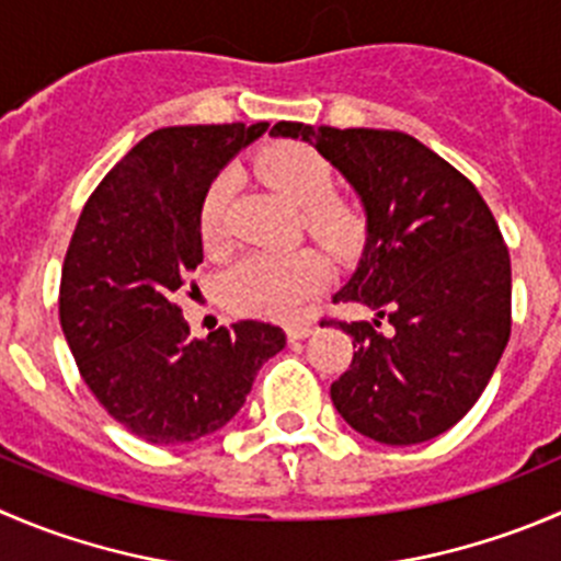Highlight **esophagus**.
Returning a JSON list of instances; mask_svg holds the SVG:
<instances>
[{
	"label": "esophagus",
	"mask_w": 561,
	"mask_h": 561,
	"mask_svg": "<svg viewBox=\"0 0 561 561\" xmlns=\"http://www.w3.org/2000/svg\"><path fill=\"white\" fill-rule=\"evenodd\" d=\"M285 331H287V340L290 342L307 340V336L312 334V323H290V325H285Z\"/></svg>",
	"instance_id": "esophagus-1"
}]
</instances>
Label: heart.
Listing matches in <instances>:
<instances>
[{
    "label": "heart",
    "mask_w": 561,
    "mask_h": 561,
    "mask_svg": "<svg viewBox=\"0 0 561 561\" xmlns=\"http://www.w3.org/2000/svg\"><path fill=\"white\" fill-rule=\"evenodd\" d=\"M257 172L276 194L296 208H304L307 230L336 257H347L364 238V219L351 203L331 197L334 170L329 161L304 145H274L257 159ZM232 192V178L221 175L210 186L199 214L205 247L225 241V210ZM325 265L309 249L301 252H254L225 271L219 282L221 301L238 314L287 320L298 314L309 296L323 285Z\"/></svg>",
    "instance_id": "b5f03b06"
}]
</instances>
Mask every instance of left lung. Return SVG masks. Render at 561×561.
Returning a JSON list of instances; mask_svg holds the SVG:
<instances>
[{"label": "left lung", "mask_w": 561, "mask_h": 561, "mask_svg": "<svg viewBox=\"0 0 561 561\" xmlns=\"http://www.w3.org/2000/svg\"><path fill=\"white\" fill-rule=\"evenodd\" d=\"M271 136L312 145L358 197L362 257L334 301L373 323H340L353 362L331 383L362 436L408 447L442 436L485 391L510 340V254L474 186L400 130L276 123ZM386 317L392 331L374 329Z\"/></svg>", "instance_id": "obj_1"}]
</instances>
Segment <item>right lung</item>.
I'll return each instance as SVG.
<instances>
[{
	"mask_svg": "<svg viewBox=\"0 0 561 561\" xmlns=\"http://www.w3.org/2000/svg\"><path fill=\"white\" fill-rule=\"evenodd\" d=\"M265 130H153L103 178L76 225L59 287L62 334L95 400L148 444L178 447L221 431L257 369L285 347V331L263 320L197 340L175 304L203 263L210 186Z\"/></svg>",
	"mask_w": 561,
	"mask_h": 561,
	"instance_id": "right-lung-1",
	"label": "right lung"
}]
</instances>
